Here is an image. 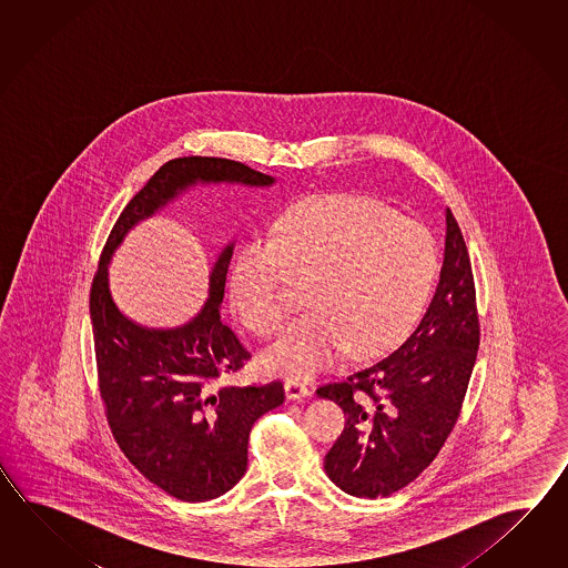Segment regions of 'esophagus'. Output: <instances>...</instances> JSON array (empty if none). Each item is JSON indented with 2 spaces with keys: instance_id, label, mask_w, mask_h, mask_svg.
Masks as SVG:
<instances>
[{
  "instance_id": "34e87169",
  "label": "esophagus",
  "mask_w": 568,
  "mask_h": 568,
  "mask_svg": "<svg viewBox=\"0 0 568 568\" xmlns=\"http://www.w3.org/2000/svg\"><path fill=\"white\" fill-rule=\"evenodd\" d=\"M284 387H286V396H288L290 399H301L311 396V389L304 386L301 379H292V377H290V379H286Z\"/></svg>"
}]
</instances>
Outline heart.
Segmentation results:
<instances>
[{"label":"heart","instance_id":"b5f03b06","mask_svg":"<svg viewBox=\"0 0 568 568\" xmlns=\"http://www.w3.org/2000/svg\"><path fill=\"white\" fill-rule=\"evenodd\" d=\"M438 274L433 233L386 203L326 194L294 206L245 243L231 270V301L260 337L301 304L294 278L311 282L308 313L266 355L276 374L311 375L349 349H387L418 323Z\"/></svg>","mask_w":568,"mask_h":568}]
</instances>
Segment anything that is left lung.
Masks as SVG:
<instances>
[{"label": "left lung", "instance_id": "8db88e82", "mask_svg": "<svg viewBox=\"0 0 568 568\" xmlns=\"http://www.w3.org/2000/svg\"><path fill=\"white\" fill-rule=\"evenodd\" d=\"M481 338L471 260L447 209L445 262L435 296L398 347L321 384L316 394L345 412L325 457L343 491L375 499L414 481L459 420Z\"/></svg>", "mask_w": 568, "mask_h": 568}]
</instances>
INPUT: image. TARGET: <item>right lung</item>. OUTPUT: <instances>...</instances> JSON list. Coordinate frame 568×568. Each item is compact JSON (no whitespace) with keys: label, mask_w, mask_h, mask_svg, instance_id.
<instances>
[{"label":"right lung","mask_w":568,"mask_h":568,"mask_svg":"<svg viewBox=\"0 0 568 568\" xmlns=\"http://www.w3.org/2000/svg\"><path fill=\"white\" fill-rule=\"evenodd\" d=\"M196 181L267 186L274 179L227 158L170 160L121 211L89 292L97 384L111 435L148 481L181 501L230 491L247 467L255 420L284 402L280 379L243 387L227 382L252 359L219 313L233 245L211 274L203 313L186 326L148 331L111 301L109 255L125 231Z\"/></svg>","instance_id":"obj_1"}]
</instances>
